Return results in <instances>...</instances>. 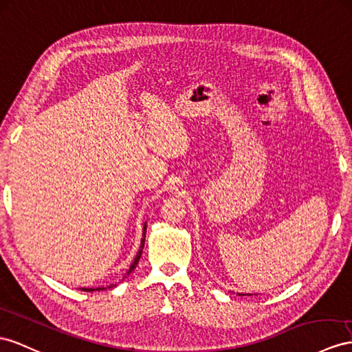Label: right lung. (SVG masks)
Here are the masks:
<instances>
[{
	"mask_svg": "<svg viewBox=\"0 0 352 352\" xmlns=\"http://www.w3.org/2000/svg\"><path fill=\"white\" fill-rule=\"evenodd\" d=\"M146 232H147V223H144V228H142V239H141V245H140V250H138V253H137V256H135V260L132 262V265H131V267H129V270L128 272H126V275H124V278L128 276L132 270L137 267V265H138V260H140V257H141V254H142V248H144V242H146ZM117 284H111V285H108V287H98V288H82V292H101V290H107V288H113V287H116Z\"/></svg>",
	"mask_w": 352,
	"mask_h": 352,
	"instance_id": "obj_1",
	"label": "right lung"
}]
</instances>
